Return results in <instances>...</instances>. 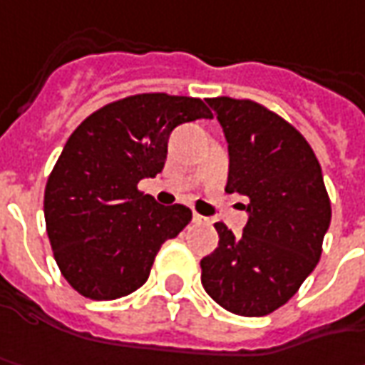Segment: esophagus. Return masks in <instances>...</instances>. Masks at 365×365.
I'll return each instance as SVG.
<instances>
[{
	"instance_id": "1",
	"label": "esophagus",
	"mask_w": 365,
	"mask_h": 365,
	"mask_svg": "<svg viewBox=\"0 0 365 365\" xmlns=\"http://www.w3.org/2000/svg\"><path fill=\"white\" fill-rule=\"evenodd\" d=\"M194 222L195 224H207V218H204V216H200V214H197V212H194Z\"/></svg>"
}]
</instances>
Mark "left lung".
<instances>
[{
  "label": "left lung",
  "mask_w": 365,
  "mask_h": 365,
  "mask_svg": "<svg viewBox=\"0 0 365 365\" xmlns=\"http://www.w3.org/2000/svg\"><path fill=\"white\" fill-rule=\"evenodd\" d=\"M230 153L226 192L248 197L242 236L216 222L218 248L202 258V284L220 307L242 317L269 315L295 295L317 267L331 202L307 139L281 115L250 98L216 96Z\"/></svg>",
  "instance_id": "left-lung-1"
}]
</instances>
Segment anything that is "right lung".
<instances>
[{
  "mask_svg": "<svg viewBox=\"0 0 365 365\" xmlns=\"http://www.w3.org/2000/svg\"><path fill=\"white\" fill-rule=\"evenodd\" d=\"M212 113L202 98L141 93L113 101L72 131L44 190L46 232L62 277L86 299L113 301L149 279L192 210L139 190L165 165L171 131Z\"/></svg>",
  "mask_w": 365,
  "mask_h": 365,
  "instance_id": "right-lung-1",
  "label": "right lung"
}]
</instances>
